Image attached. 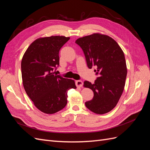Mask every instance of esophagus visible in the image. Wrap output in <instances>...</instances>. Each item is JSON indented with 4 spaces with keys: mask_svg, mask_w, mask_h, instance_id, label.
I'll list each match as a JSON object with an SVG mask.
<instances>
[{
    "mask_svg": "<svg viewBox=\"0 0 150 150\" xmlns=\"http://www.w3.org/2000/svg\"><path fill=\"white\" fill-rule=\"evenodd\" d=\"M76 85L78 88H81L83 85V82L81 80H78L76 81Z\"/></svg>",
    "mask_w": 150,
    "mask_h": 150,
    "instance_id": "34e87169",
    "label": "esophagus"
}]
</instances>
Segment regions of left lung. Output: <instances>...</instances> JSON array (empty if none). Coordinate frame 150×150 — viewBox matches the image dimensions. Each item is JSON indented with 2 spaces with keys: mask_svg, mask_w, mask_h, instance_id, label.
<instances>
[{
  "mask_svg": "<svg viewBox=\"0 0 150 150\" xmlns=\"http://www.w3.org/2000/svg\"><path fill=\"white\" fill-rule=\"evenodd\" d=\"M76 43L83 49L88 67H96L94 72L99 76L94 84L84 82V87L94 93L93 99L85 105L96 114H105L116 106L125 88L127 67L124 52L112 38L99 33L79 38Z\"/></svg>",
  "mask_w": 150,
  "mask_h": 150,
  "instance_id": "1",
  "label": "left lung"
}]
</instances>
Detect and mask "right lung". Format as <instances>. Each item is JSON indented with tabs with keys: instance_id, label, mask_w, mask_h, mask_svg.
Wrapping results in <instances>:
<instances>
[{
	"instance_id": "obj_1",
	"label": "right lung",
	"mask_w": 150,
	"mask_h": 150,
	"mask_svg": "<svg viewBox=\"0 0 150 150\" xmlns=\"http://www.w3.org/2000/svg\"><path fill=\"white\" fill-rule=\"evenodd\" d=\"M54 35L35 40L25 52L21 62L22 83L27 94L39 110L54 114L67 103V91L76 89L74 81L54 72L59 65V52L69 40Z\"/></svg>"
}]
</instances>
